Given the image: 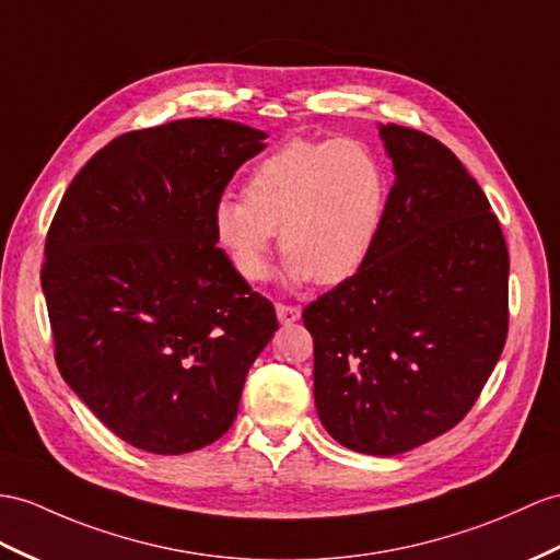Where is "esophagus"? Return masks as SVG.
Segmentation results:
<instances>
[{
    "instance_id": "1",
    "label": "esophagus",
    "mask_w": 560,
    "mask_h": 560,
    "mask_svg": "<svg viewBox=\"0 0 560 560\" xmlns=\"http://www.w3.org/2000/svg\"><path fill=\"white\" fill-rule=\"evenodd\" d=\"M276 313H278V320L282 325H290V323H296L299 318H302V308L290 306V304H278Z\"/></svg>"
}]
</instances>
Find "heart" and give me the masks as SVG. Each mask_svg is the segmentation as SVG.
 Wrapping results in <instances>:
<instances>
[{"mask_svg": "<svg viewBox=\"0 0 560 560\" xmlns=\"http://www.w3.org/2000/svg\"><path fill=\"white\" fill-rule=\"evenodd\" d=\"M385 163L359 140H290L252 168L242 197L213 207V235L237 276L261 282L280 230L284 278L339 284L357 276L383 233Z\"/></svg>", "mask_w": 560, "mask_h": 560, "instance_id": "b5f03b06", "label": "heart"}]
</instances>
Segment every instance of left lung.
Returning a JSON list of instances; mask_svg holds the SVG:
<instances>
[{
    "mask_svg": "<svg viewBox=\"0 0 560 560\" xmlns=\"http://www.w3.org/2000/svg\"><path fill=\"white\" fill-rule=\"evenodd\" d=\"M394 163L383 233L357 276L304 311L313 394L332 438L394 456L463 420L509 332V252L452 149L380 126Z\"/></svg>",
    "mask_w": 560,
    "mask_h": 560,
    "instance_id": "obj_1",
    "label": "left lung"
}]
</instances>
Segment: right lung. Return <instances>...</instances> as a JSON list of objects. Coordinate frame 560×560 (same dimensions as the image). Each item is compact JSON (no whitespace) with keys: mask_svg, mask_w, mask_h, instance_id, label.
Masks as SVG:
<instances>
[{"mask_svg":"<svg viewBox=\"0 0 560 560\" xmlns=\"http://www.w3.org/2000/svg\"><path fill=\"white\" fill-rule=\"evenodd\" d=\"M266 132L185 118L126 132L68 185L45 242L54 359L122 442L177 456L235 422L276 308L215 247L213 207Z\"/></svg>","mask_w":560,"mask_h":560,"instance_id":"right-lung-1","label":"right lung"}]
</instances>
